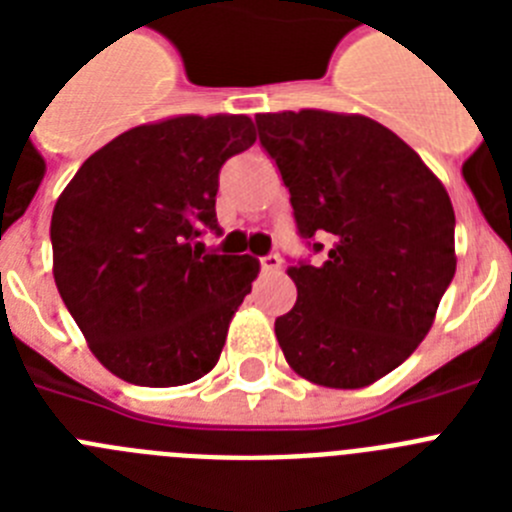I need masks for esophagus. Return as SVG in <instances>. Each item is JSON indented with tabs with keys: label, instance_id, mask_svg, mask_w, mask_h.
<instances>
[{
	"label": "esophagus",
	"instance_id": "obj_1",
	"mask_svg": "<svg viewBox=\"0 0 512 512\" xmlns=\"http://www.w3.org/2000/svg\"><path fill=\"white\" fill-rule=\"evenodd\" d=\"M261 269H264L266 274H274V271L282 269V259H279L277 253H269V256H261Z\"/></svg>",
	"mask_w": 512,
	"mask_h": 512
}]
</instances>
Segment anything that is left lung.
<instances>
[{"label":"left lung","mask_w":512,"mask_h":512,"mask_svg":"<svg viewBox=\"0 0 512 512\" xmlns=\"http://www.w3.org/2000/svg\"><path fill=\"white\" fill-rule=\"evenodd\" d=\"M256 125L297 233L328 251L323 264L287 269L297 302L274 323L284 359L323 387H366L418 348L454 279L449 192L372 117L266 112Z\"/></svg>","instance_id":"left-lung-1"}]
</instances>
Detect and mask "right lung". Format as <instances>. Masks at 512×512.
Segmentation results:
<instances>
[{
    "label": "right lung",
    "mask_w": 512,
    "mask_h": 512,
    "mask_svg": "<svg viewBox=\"0 0 512 512\" xmlns=\"http://www.w3.org/2000/svg\"><path fill=\"white\" fill-rule=\"evenodd\" d=\"M256 143L246 115H179L117 135L53 207V277L92 354L140 387H179L220 359L259 274L207 253L220 169Z\"/></svg>",
    "instance_id": "obj_1"
}]
</instances>
